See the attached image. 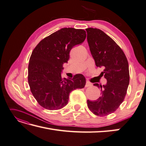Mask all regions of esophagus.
<instances>
[{"label": "esophagus", "mask_w": 146, "mask_h": 146, "mask_svg": "<svg viewBox=\"0 0 146 146\" xmlns=\"http://www.w3.org/2000/svg\"><path fill=\"white\" fill-rule=\"evenodd\" d=\"M91 86H92V83H91L90 82H89V81H86V84H85V87L86 88Z\"/></svg>", "instance_id": "1"}]
</instances>
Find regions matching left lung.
<instances>
[{
    "mask_svg": "<svg viewBox=\"0 0 146 146\" xmlns=\"http://www.w3.org/2000/svg\"><path fill=\"white\" fill-rule=\"evenodd\" d=\"M87 40L96 65L104 68L105 85L94 84L101 90V96L94 101L88 100V107L96 115L104 117L117 110L123 102L129 83L127 58L117 44L99 29H86Z\"/></svg>",
    "mask_w": 146,
    "mask_h": 146,
    "instance_id": "obj_1",
    "label": "left lung"
}]
</instances>
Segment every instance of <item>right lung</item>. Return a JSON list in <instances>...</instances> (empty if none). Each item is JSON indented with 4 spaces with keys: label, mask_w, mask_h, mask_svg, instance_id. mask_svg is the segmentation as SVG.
Segmentation results:
<instances>
[{
    "label": "right lung",
    "mask_w": 146,
    "mask_h": 146,
    "mask_svg": "<svg viewBox=\"0 0 146 146\" xmlns=\"http://www.w3.org/2000/svg\"><path fill=\"white\" fill-rule=\"evenodd\" d=\"M86 37L83 29L64 28L40 41L33 50L28 65V83L40 106L58 110L68 102L70 93L82 89L86 78L77 74L73 78H62L63 65L68 63L71 49L83 43Z\"/></svg>",
    "instance_id": "right-lung-1"
}]
</instances>
